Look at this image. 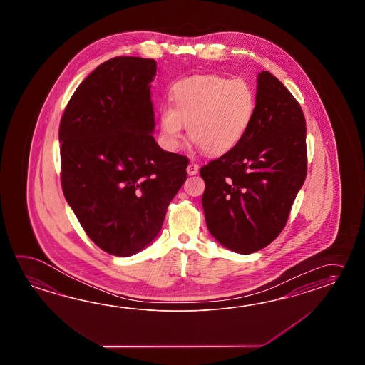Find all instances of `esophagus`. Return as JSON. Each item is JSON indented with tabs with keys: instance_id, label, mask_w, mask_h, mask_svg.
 Instances as JSON below:
<instances>
[{
	"instance_id": "obj_1",
	"label": "esophagus",
	"mask_w": 365,
	"mask_h": 365,
	"mask_svg": "<svg viewBox=\"0 0 365 365\" xmlns=\"http://www.w3.org/2000/svg\"><path fill=\"white\" fill-rule=\"evenodd\" d=\"M186 172H187V175L189 176H193L195 175L197 172H198V165L195 163H190L187 165V168H186Z\"/></svg>"
}]
</instances>
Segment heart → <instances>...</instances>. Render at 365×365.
<instances>
[{
    "mask_svg": "<svg viewBox=\"0 0 365 365\" xmlns=\"http://www.w3.org/2000/svg\"><path fill=\"white\" fill-rule=\"evenodd\" d=\"M171 106L160 110L164 140L179 148L187 126L189 137L209 155H223L248 133L256 113V95L242 79L215 74L192 76L171 88Z\"/></svg>",
    "mask_w": 365,
    "mask_h": 365,
    "instance_id": "1",
    "label": "heart"
}]
</instances>
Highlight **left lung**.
Segmentation results:
<instances>
[{"label":"left lung","instance_id":"obj_1","mask_svg":"<svg viewBox=\"0 0 365 365\" xmlns=\"http://www.w3.org/2000/svg\"><path fill=\"white\" fill-rule=\"evenodd\" d=\"M303 109L269 71L257 77L256 113L240 143L201 168L210 233L250 255L282 232L307 176Z\"/></svg>","mask_w":365,"mask_h":365}]
</instances>
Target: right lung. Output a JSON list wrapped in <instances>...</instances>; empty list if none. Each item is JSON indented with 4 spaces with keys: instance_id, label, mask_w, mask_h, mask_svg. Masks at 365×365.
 <instances>
[{
    "instance_id": "right-lung-1",
    "label": "right lung",
    "mask_w": 365,
    "mask_h": 365,
    "mask_svg": "<svg viewBox=\"0 0 365 365\" xmlns=\"http://www.w3.org/2000/svg\"><path fill=\"white\" fill-rule=\"evenodd\" d=\"M153 58L103 62L78 86L62 115V192L91 240L117 257L146 248L185 182L187 158L159 148Z\"/></svg>"
}]
</instances>
